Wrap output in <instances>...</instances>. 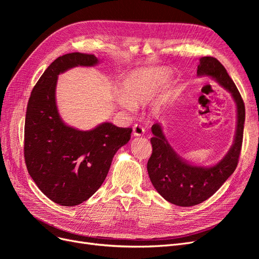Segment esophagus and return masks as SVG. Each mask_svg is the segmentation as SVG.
<instances>
[{
    "mask_svg": "<svg viewBox=\"0 0 259 259\" xmlns=\"http://www.w3.org/2000/svg\"><path fill=\"white\" fill-rule=\"evenodd\" d=\"M145 133V128L143 126H140L138 124H135L133 126V135L134 136H143Z\"/></svg>",
    "mask_w": 259,
    "mask_h": 259,
    "instance_id": "1",
    "label": "esophagus"
}]
</instances>
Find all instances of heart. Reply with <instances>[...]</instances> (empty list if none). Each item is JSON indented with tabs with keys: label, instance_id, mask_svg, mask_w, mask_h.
<instances>
[{
	"label": "heart",
	"instance_id": "heart-1",
	"mask_svg": "<svg viewBox=\"0 0 259 259\" xmlns=\"http://www.w3.org/2000/svg\"><path fill=\"white\" fill-rule=\"evenodd\" d=\"M170 77L169 70L165 68H142L132 71L121 85L116 103L125 110L133 111L134 108L151 101Z\"/></svg>",
	"mask_w": 259,
	"mask_h": 259
}]
</instances>
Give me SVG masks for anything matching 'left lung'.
Instances as JSON below:
<instances>
[{
  "label": "left lung",
  "instance_id": "1",
  "mask_svg": "<svg viewBox=\"0 0 259 259\" xmlns=\"http://www.w3.org/2000/svg\"><path fill=\"white\" fill-rule=\"evenodd\" d=\"M197 73L213 77L231 94L237 105V131L233 145L223 160L214 166L203 167L191 165L180 158L164 136L161 125H152V154L147 164L148 174L155 190L178 206L197 205L211 197L237 168L243 142L245 107L225 67L214 57H202Z\"/></svg>",
  "mask_w": 259,
  "mask_h": 259
}]
</instances>
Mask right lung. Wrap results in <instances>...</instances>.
I'll return each instance as SVG.
<instances>
[{
	"mask_svg": "<svg viewBox=\"0 0 259 259\" xmlns=\"http://www.w3.org/2000/svg\"><path fill=\"white\" fill-rule=\"evenodd\" d=\"M97 64L92 54L62 55L45 70L28 101L23 147L27 169L38 189L59 205L74 206L90 199L105 182L116 151L131 139V127L106 122L79 131L66 125L58 113V74Z\"/></svg>",
	"mask_w": 259,
	"mask_h": 259,
	"instance_id": "1",
	"label": "right lung"
}]
</instances>
